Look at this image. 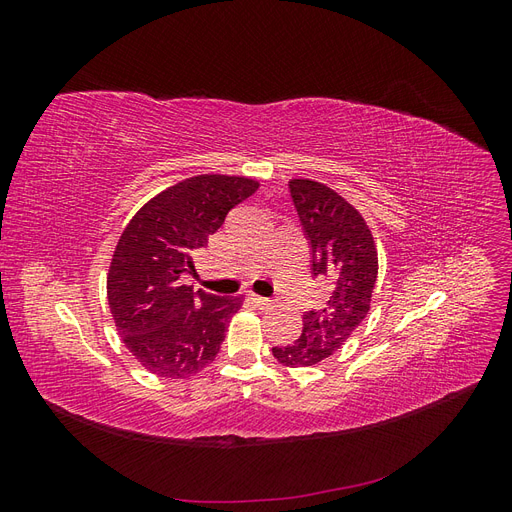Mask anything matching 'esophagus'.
<instances>
[{
  "instance_id": "1",
  "label": "esophagus",
  "mask_w": 512,
  "mask_h": 512,
  "mask_svg": "<svg viewBox=\"0 0 512 512\" xmlns=\"http://www.w3.org/2000/svg\"><path fill=\"white\" fill-rule=\"evenodd\" d=\"M250 301L256 305V307H260V309H267V307H271L273 303L269 301V299H265V297H260V294H250Z\"/></svg>"
}]
</instances>
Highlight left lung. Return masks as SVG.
I'll return each instance as SVG.
<instances>
[{
	"mask_svg": "<svg viewBox=\"0 0 512 512\" xmlns=\"http://www.w3.org/2000/svg\"><path fill=\"white\" fill-rule=\"evenodd\" d=\"M288 188L312 250V273L329 284V297L303 314L297 342L275 346L273 356L286 367H312L342 348L365 320L378 252L363 215L346 198L312 179H292Z\"/></svg>",
	"mask_w": 512,
	"mask_h": 512,
	"instance_id": "1",
	"label": "left lung"
}]
</instances>
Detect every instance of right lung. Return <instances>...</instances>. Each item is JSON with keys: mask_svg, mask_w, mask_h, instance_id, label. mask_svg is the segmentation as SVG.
Masks as SVG:
<instances>
[{"mask_svg": "<svg viewBox=\"0 0 512 512\" xmlns=\"http://www.w3.org/2000/svg\"><path fill=\"white\" fill-rule=\"evenodd\" d=\"M256 190L258 181L247 177H190L151 198L121 232L108 305L123 344L151 374L188 378L220 352L243 297L192 290L181 275L194 271V252Z\"/></svg>", "mask_w": 512, "mask_h": 512, "instance_id": "1", "label": "right lung"}]
</instances>
